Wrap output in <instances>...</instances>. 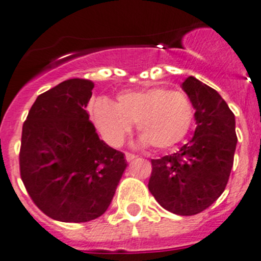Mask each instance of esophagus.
I'll use <instances>...</instances> for the list:
<instances>
[{"instance_id": "esophagus-1", "label": "esophagus", "mask_w": 261, "mask_h": 261, "mask_svg": "<svg viewBox=\"0 0 261 261\" xmlns=\"http://www.w3.org/2000/svg\"><path fill=\"white\" fill-rule=\"evenodd\" d=\"M125 156H126V161H127V162L134 161V159L136 158L135 154H131V153H125Z\"/></svg>"}]
</instances>
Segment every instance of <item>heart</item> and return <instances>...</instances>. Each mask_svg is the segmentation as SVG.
Segmentation results:
<instances>
[{
    "label": "heart",
    "mask_w": 261,
    "mask_h": 261,
    "mask_svg": "<svg viewBox=\"0 0 261 261\" xmlns=\"http://www.w3.org/2000/svg\"><path fill=\"white\" fill-rule=\"evenodd\" d=\"M93 120L112 145H120L136 123L141 133L139 145L151 144L156 149H167L187 135L194 120V107L185 93L151 87L120 93L116 103L99 99L93 107Z\"/></svg>",
    "instance_id": "1"
}]
</instances>
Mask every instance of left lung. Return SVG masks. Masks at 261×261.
Wrapping results in <instances>:
<instances>
[{"label":"left lung","mask_w":261,"mask_h":261,"mask_svg":"<svg viewBox=\"0 0 261 261\" xmlns=\"http://www.w3.org/2000/svg\"><path fill=\"white\" fill-rule=\"evenodd\" d=\"M195 110L196 128L178 151L151 159L149 191L159 205L177 216L205 211L228 182L236 150V120L217 90L194 76L182 83Z\"/></svg>","instance_id":"obj_1"}]
</instances>
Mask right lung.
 <instances>
[{
	"mask_svg": "<svg viewBox=\"0 0 261 261\" xmlns=\"http://www.w3.org/2000/svg\"><path fill=\"white\" fill-rule=\"evenodd\" d=\"M94 83L70 79L38 95L22 125L20 174L35 205L52 219L82 223L110 206L127 167L100 140L87 106Z\"/></svg>",
	"mask_w": 261,
	"mask_h": 261,
	"instance_id": "1",
	"label": "right lung"
}]
</instances>
